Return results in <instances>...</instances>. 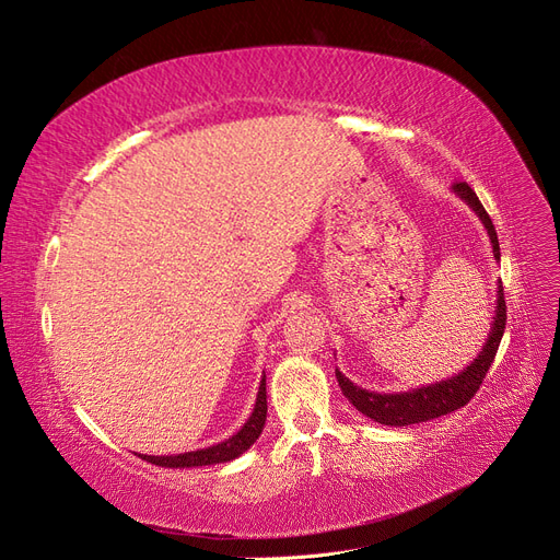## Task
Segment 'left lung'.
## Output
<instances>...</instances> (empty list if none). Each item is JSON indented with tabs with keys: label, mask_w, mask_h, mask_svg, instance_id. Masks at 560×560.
Instances as JSON below:
<instances>
[{
	"label": "left lung",
	"mask_w": 560,
	"mask_h": 560,
	"mask_svg": "<svg viewBox=\"0 0 560 560\" xmlns=\"http://www.w3.org/2000/svg\"><path fill=\"white\" fill-rule=\"evenodd\" d=\"M453 191L478 215V220L483 222V228L490 236L494 260H500L498 232H494L492 220L486 213L483 203L478 201L476 191L467 183H455ZM504 326H506V305H504V289L500 281L498 307H494L488 340H486L483 349L478 351V357L462 373H457L448 380L434 382V385H424V387L408 389L401 394H377V392L357 387L354 382L345 377L338 369H335V377H338L340 389L349 398V404L354 406L359 412H363L365 418H371V420H375L380 424H387V427L420 424L427 420L441 418V415H448L471 401V396L478 392V387H481V382L494 361V354H498V347H500L502 335H504Z\"/></svg>",
	"instance_id": "left-lung-1"
}]
</instances>
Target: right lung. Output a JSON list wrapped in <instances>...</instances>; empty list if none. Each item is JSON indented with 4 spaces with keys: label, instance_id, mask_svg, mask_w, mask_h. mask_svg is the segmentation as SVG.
<instances>
[{
    "label": "right lung",
    "instance_id": "right-lung-1",
    "mask_svg": "<svg viewBox=\"0 0 560 560\" xmlns=\"http://www.w3.org/2000/svg\"><path fill=\"white\" fill-rule=\"evenodd\" d=\"M265 385L267 382L262 375L258 398H255V408L250 412V418L230 439L220 441L215 445H209V448L189 451V453H180V455H138V457L152 462V465H156V467H168V469L206 467V465H220V462L236 459L238 455H244L262 434V427L267 420V387Z\"/></svg>",
    "mask_w": 560,
    "mask_h": 560
}]
</instances>
